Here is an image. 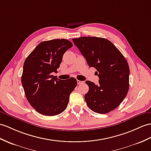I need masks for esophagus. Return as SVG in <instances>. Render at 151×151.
<instances>
[{
	"mask_svg": "<svg viewBox=\"0 0 151 151\" xmlns=\"http://www.w3.org/2000/svg\"><path fill=\"white\" fill-rule=\"evenodd\" d=\"M77 83H78V84H81L84 83V81H79V80H77Z\"/></svg>",
	"mask_w": 151,
	"mask_h": 151,
	"instance_id": "34e87169",
	"label": "esophagus"
}]
</instances>
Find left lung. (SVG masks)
I'll return each mask as SVG.
<instances>
[{"instance_id": "left-lung-1", "label": "left lung", "mask_w": 151, "mask_h": 151, "mask_svg": "<svg viewBox=\"0 0 151 151\" xmlns=\"http://www.w3.org/2000/svg\"><path fill=\"white\" fill-rule=\"evenodd\" d=\"M72 41L86 59L90 67L97 70L99 84L90 81L84 99L94 112L105 114L121 104L129 86V67L126 58L109 41L103 38L85 36Z\"/></svg>"}]
</instances>
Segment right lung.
I'll return each instance as SVG.
<instances>
[{
	"instance_id": "add662e5",
	"label": "right lung",
	"mask_w": 151,
	"mask_h": 151,
	"mask_svg": "<svg viewBox=\"0 0 151 151\" xmlns=\"http://www.w3.org/2000/svg\"><path fill=\"white\" fill-rule=\"evenodd\" d=\"M72 46L66 39L42 42L24 62L21 81L25 95L29 104L42 115H57L67 107L77 81L73 78L63 81L51 73L57 72L64 53Z\"/></svg>"
}]
</instances>
